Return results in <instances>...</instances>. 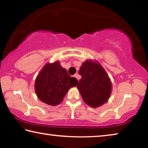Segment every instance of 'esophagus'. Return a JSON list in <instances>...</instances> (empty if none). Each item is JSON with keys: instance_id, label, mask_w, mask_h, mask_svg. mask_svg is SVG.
I'll list each match as a JSON object with an SVG mask.
<instances>
[{"instance_id": "34e87169", "label": "esophagus", "mask_w": 148, "mask_h": 148, "mask_svg": "<svg viewBox=\"0 0 148 148\" xmlns=\"http://www.w3.org/2000/svg\"><path fill=\"white\" fill-rule=\"evenodd\" d=\"M75 77H76V78L77 79V81H79V79L80 78V76H79L78 74H74V76Z\"/></svg>"}]
</instances>
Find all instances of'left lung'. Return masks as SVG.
Here are the masks:
<instances>
[{"mask_svg":"<svg viewBox=\"0 0 148 148\" xmlns=\"http://www.w3.org/2000/svg\"><path fill=\"white\" fill-rule=\"evenodd\" d=\"M79 74L82 78L77 87L87 105L97 108L108 101L111 94L112 83L99 62L92 60L85 61L80 67Z\"/></svg>","mask_w":148,"mask_h":148,"instance_id":"left-lung-1","label":"left lung"}]
</instances>
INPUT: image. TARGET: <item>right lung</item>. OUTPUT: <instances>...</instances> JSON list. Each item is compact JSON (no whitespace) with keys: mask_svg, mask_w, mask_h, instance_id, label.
<instances>
[{"mask_svg":"<svg viewBox=\"0 0 148 148\" xmlns=\"http://www.w3.org/2000/svg\"><path fill=\"white\" fill-rule=\"evenodd\" d=\"M77 80L71 77L59 61L47 63L40 72L35 80V92L44 103L57 106L71 87L76 86Z\"/></svg>","mask_w":148,"mask_h":148,"instance_id":"1","label":"right lung"}]
</instances>
